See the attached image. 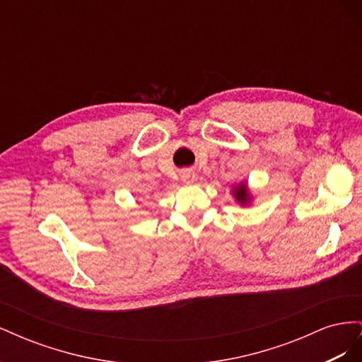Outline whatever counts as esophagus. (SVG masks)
I'll return each mask as SVG.
<instances>
[{
	"label": "esophagus",
	"mask_w": 362,
	"mask_h": 362,
	"mask_svg": "<svg viewBox=\"0 0 362 362\" xmlns=\"http://www.w3.org/2000/svg\"><path fill=\"white\" fill-rule=\"evenodd\" d=\"M194 178H196V175H194V172L190 170V169H184V170L181 172V180H182V182H185V184H192V182L194 181Z\"/></svg>",
	"instance_id": "34e87169"
}]
</instances>
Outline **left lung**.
Masks as SVG:
<instances>
[{
    "mask_svg": "<svg viewBox=\"0 0 362 362\" xmlns=\"http://www.w3.org/2000/svg\"><path fill=\"white\" fill-rule=\"evenodd\" d=\"M234 196H235V199L242 204V205H246L249 201H250V194H249V192H247V185L246 184H238L237 187L234 189Z\"/></svg>",
    "mask_w": 362,
    "mask_h": 362,
    "instance_id": "1",
    "label": "left lung"
}]
</instances>
